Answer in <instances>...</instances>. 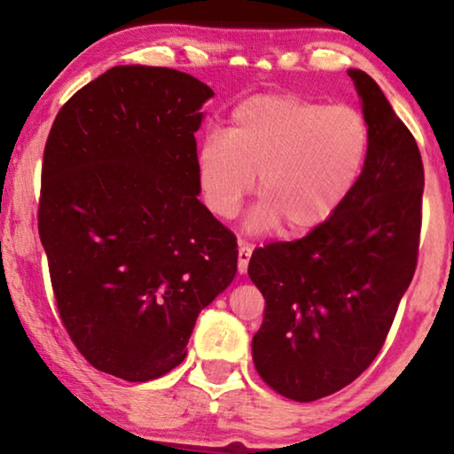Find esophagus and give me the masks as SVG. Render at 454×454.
I'll return each instance as SVG.
<instances>
[{
	"label": "esophagus",
	"mask_w": 454,
	"mask_h": 454,
	"mask_svg": "<svg viewBox=\"0 0 454 454\" xmlns=\"http://www.w3.org/2000/svg\"><path fill=\"white\" fill-rule=\"evenodd\" d=\"M250 256H252V250L250 246L246 244H239V250H238V270L244 275L247 270V264H250Z\"/></svg>",
	"instance_id": "34e87169"
}]
</instances>
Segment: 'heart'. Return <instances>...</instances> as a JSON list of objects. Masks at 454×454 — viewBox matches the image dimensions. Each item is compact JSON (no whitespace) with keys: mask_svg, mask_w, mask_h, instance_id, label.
Segmentation results:
<instances>
[{"mask_svg":"<svg viewBox=\"0 0 454 454\" xmlns=\"http://www.w3.org/2000/svg\"><path fill=\"white\" fill-rule=\"evenodd\" d=\"M370 151L365 117L349 105L300 95H258L233 109L229 129L210 132L196 153L204 202L231 219L254 185L250 227L281 223L289 235L308 233L337 213L362 176Z\"/></svg>","mask_w":454,"mask_h":454,"instance_id":"heart-1","label":"heart"}]
</instances>
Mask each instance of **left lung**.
I'll list each match as a JSON object with an SVG mask.
<instances>
[{"label": "left lung", "instance_id": "8db88e82", "mask_svg": "<svg viewBox=\"0 0 454 454\" xmlns=\"http://www.w3.org/2000/svg\"><path fill=\"white\" fill-rule=\"evenodd\" d=\"M347 74L370 128L356 188L306 238L258 247L247 264L266 301L254 365L272 390L300 403L337 393L368 370L418 266V142L368 74Z\"/></svg>", "mask_w": 454, "mask_h": 454}]
</instances>
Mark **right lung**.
Listing matches in <instances>:
<instances>
[{
  "label": "right lung",
  "instance_id": "obj_1",
  "mask_svg": "<svg viewBox=\"0 0 454 454\" xmlns=\"http://www.w3.org/2000/svg\"><path fill=\"white\" fill-rule=\"evenodd\" d=\"M215 92L171 67L115 66L55 117L39 235L59 318L92 368L146 382L184 362L196 318L238 270L198 200L196 138Z\"/></svg>",
  "mask_w": 454,
  "mask_h": 454
}]
</instances>
